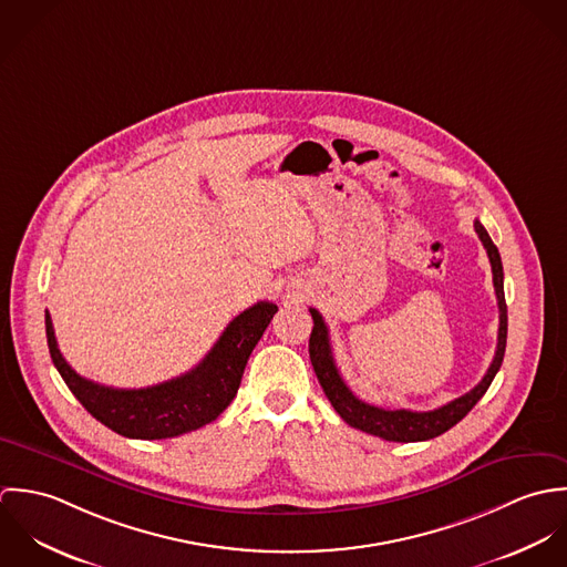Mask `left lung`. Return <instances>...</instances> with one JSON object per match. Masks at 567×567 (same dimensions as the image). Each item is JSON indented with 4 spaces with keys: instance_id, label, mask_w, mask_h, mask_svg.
I'll return each instance as SVG.
<instances>
[{
    "instance_id": "8db88e82",
    "label": "left lung",
    "mask_w": 567,
    "mask_h": 567,
    "mask_svg": "<svg viewBox=\"0 0 567 567\" xmlns=\"http://www.w3.org/2000/svg\"><path fill=\"white\" fill-rule=\"evenodd\" d=\"M474 229H476L481 243L485 244L486 255H488V261H491V272H493V288H495L497 308H499L497 349H495L493 362H491L485 378L478 382V386H474L470 393H465L463 398H458L450 404L441 405L436 410H427V412H414V410H404V408L386 410V408H378V405L367 404V402L358 400L338 373V367H336L333 353H331L329 329L324 324L323 317L319 315V310L310 308V315L315 319V327H312V333H310V360H312L315 373H317V378L323 386L327 400L333 405V410L351 427H358L367 434L380 436L384 441H395V443L427 441V439H434V436L447 432L450 427H454L474 405L481 402L486 389L491 386L495 373L502 367L504 349H506L508 317H506V301H504V272H502V259H499L497 246L491 243V238H488L485 227L481 225V220L474 223Z\"/></svg>"
}]
</instances>
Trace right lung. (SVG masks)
I'll use <instances>...</instances> for the list:
<instances>
[{"mask_svg": "<svg viewBox=\"0 0 567 567\" xmlns=\"http://www.w3.org/2000/svg\"><path fill=\"white\" fill-rule=\"evenodd\" d=\"M275 312L270 301L244 310L192 371L148 389H111L84 380L65 362L48 312L45 333L54 367L86 412L122 436L153 441L198 430L234 402L248 355Z\"/></svg>", "mask_w": 567, "mask_h": 567, "instance_id": "obj_1", "label": "right lung"}]
</instances>
